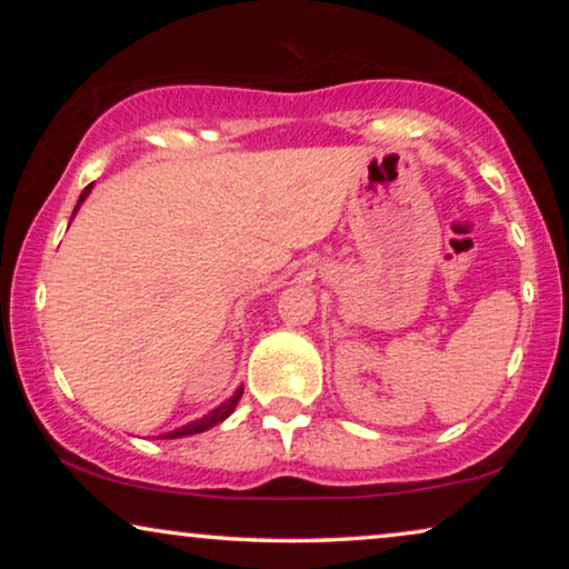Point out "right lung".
<instances>
[{
    "label": "right lung",
    "mask_w": 569,
    "mask_h": 569,
    "mask_svg": "<svg viewBox=\"0 0 569 569\" xmlns=\"http://www.w3.org/2000/svg\"><path fill=\"white\" fill-rule=\"evenodd\" d=\"M90 189H92V183L88 186V189H84L82 193H80V199H77V207H74V212H72V217L77 214V209H80V204L84 199H88V193H90ZM240 396H243V388H238L236 391V396H230L228 401L224 403H220V407L217 409H212L209 411V415H204L201 419H193V422H189V425H183V427H178V430H170V432H166L162 435V438H170V440H176V438H189V435H197V432H204V430H209V427H214V425H220L222 419H228L230 415H232V409H236V403L240 401Z\"/></svg>",
    "instance_id": "obj_1"
}]
</instances>
